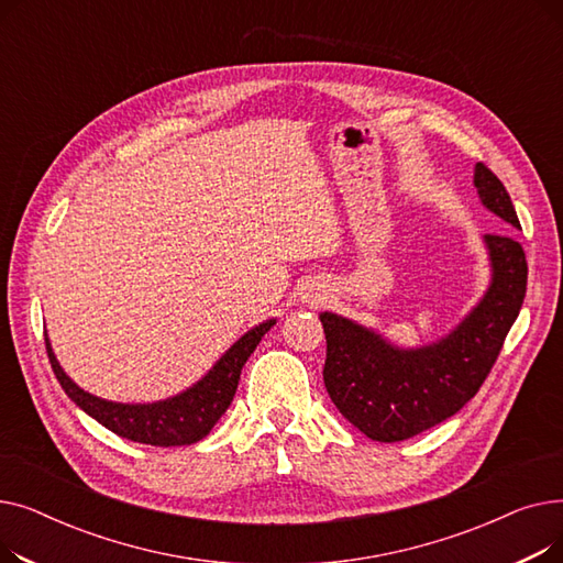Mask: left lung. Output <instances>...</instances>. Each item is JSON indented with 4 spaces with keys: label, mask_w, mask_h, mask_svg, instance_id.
Segmentation results:
<instances>
[{
    "label": "left lung",
    "mask_w": 563,
    "mask_h": 563,
    "mask_svg": "<svg viewBox=\"0 0 563 563\" xmlns=\"http://www.w3.org/2000/svg\"><path fill=\"white\" fill-rule=\"evenodd\" d=\"M482 202L520 230L511 196L486 166H475ZM493 283L461 327L435 344L401 351L374 331L323 312V383L342 416L378 442H399L452 418L482 388L518 319L527 260L514 234H486Z\"/></svg>",
    "instance_id": "8db88e82"
}]
</instances>
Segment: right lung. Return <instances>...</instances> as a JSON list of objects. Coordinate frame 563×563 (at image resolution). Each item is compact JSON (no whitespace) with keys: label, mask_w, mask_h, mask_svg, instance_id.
<instances>
[{"label":"right lung","mask_w":563,"mask_h":563,"mask_svg":"<svg viewBox=\"0 0 563 563\" xmlns=\"http://www.w3.org/2000/svg\"><path fill=\"white\" fill-rule=\"evenodd\" d=\"M274 323L276 319L260 323V327L249 331L242 340H236L225 351V356L210 369V374L198 380L194 388L157 404H113L88 395L81 388H77L66 376L62 365L56 363L47 338L45 349L56 380L62 383L66 395L93 420H98L115 435L143 442V445L177 448L191 445V442L202 440L212 431V427L228 410L236 393V383H240L244 363L251 358V353L260 344L262 335L269 331Z\"/></svg>","instance_id":"right-lung-1"}]
</instances>
